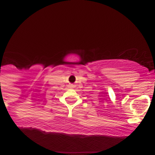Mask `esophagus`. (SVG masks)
<instances>
[{"mask_svg": "<svg viewBox=\"0 0 155 155\" xmlns=\"http://www.w3.org/2000/svg\"><path fill=\"white\" fill-rule=\"evenodd\" d=\"M69 87H74V85H73V84H70V86H69Z\"/></svg>", "mask_w": 155, "mask_h": 155, "instance_id": "1", "label": "esophagus"}]
</instances>
